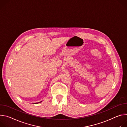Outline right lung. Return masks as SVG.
<instances>
[{"instance_id": "add662e5", "label": "right lung", "mask_w": 127, "mask_h": 127, "mask_svg": "<svg viewBox=\"0 0 127 127\" xmlns=\"http://www.w3.org/2000/svg\"><path fill=\"white\" fill-rule=\"evenodd\" d=\"M42 102V101H40V102H38H38H37V103H35V104H38V103H40V102Z\"/></svg>"}]
</instances>
